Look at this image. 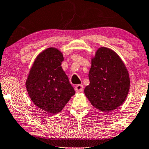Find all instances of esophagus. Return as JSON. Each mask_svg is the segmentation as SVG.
Returning a JSON list of instances; mask_svg holds the SVG:
<instances>
[{
  "mask_svg": "<svg viewBox=\"0 0 149 149\" xmlns=\"http://www.w3.org/2000/svg\"><path fill=\"white\" fill-rule=\"evenodd\" d=\"M75 91L77 93H80L83 90V85H77L74 87Z\"/></svg>",
  "mask_w": 149,
  "mask_h": 149,
  "instance_id": "34e87169",
  "label": "esophagus"
}]
</instances>
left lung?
Masks as SVG:
<instances>
[{
  "mask_svg": "<svg viewBox=\"0 0 149 149\" xmlns=\"http://www.w3.org/2000/svg\"><path fill=\"white\" fill-rule=\"evenodd\" d=\"M89 79L84 92L95 109L109 112L125 102L130 90L129 73L113 50L107 47L97 50L91 59Z\"/></svg>",
  "mask_w": 149,
  "mask_h": 149,
  "instance_id": "8db88e82",
  "label": "left lung"
}]
</instances>
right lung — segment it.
I'll list each match as a JSON object with an SVG mask.
<instances>
[{"label": "right lung", "instance_id": "obj_1", "mask_svg": "<svg viewBox=\"0 0 149 149\" xmlns=\"http://www.w3.org/2000/svg\"><path fill=\"white\" fill-rule=\"evenodd\" d=\"M64 61L58 49H46L38 55L26 82L29 96L39 109L52 114L60 113L75 94L61 66Z\"/></svg>", "mask_w": 149, "mask_h": 149}]
</instances>
